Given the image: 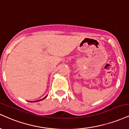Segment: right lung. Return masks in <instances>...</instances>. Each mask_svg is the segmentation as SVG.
Wrapping results in <instances>:
<instances>
[{
	"mask_svg": "<svg viewBox=\"0 0 129 129\" xmlns=\"http://www.w3.org/2000/svg\"><path fill=\"white\" fill-rule=\"evenodd\" d=\"M47 96H45V98H43V99H42V100H44V99H45V98H46V97H47ZM39 100V101H34V102H38V101H41V100Z\"/></svg>",
	"mask_w": 129,
	"mask_h": 129,
	"instance_id": "right-lung-1",
	"label": "right lung"
}]
</instances>
